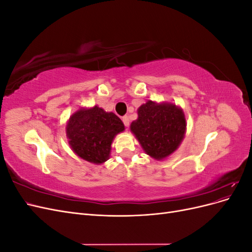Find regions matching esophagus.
I'll return each mask as SVG.
<instances>
[{"label":"esophagus","mask_w":252,"mask_h":252,"mask_svg":"<svg viewBox=\"0 0 252 252\" xmlns=\"http://www.w3.org/2000/svg\"><path fill=\"white\" fill-rule=\"evenodd\" d=\"M122 121H123V123H124V125H125L126 127L129 126V118H128L127 116H124L123 118H122Z\"/></svg>","instance_id":"obj_1"}]
</instances>
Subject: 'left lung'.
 <instances>
[{
	"mask_svg": "<svg viewBox=\"0 0 252 252\" xmlns=\"http://www.w3.org/2000/svg\"><path fill=\"white\" fill-rule=\"evenodd\" d=\"M186 118L179 106L169 102L147 101L138 109L130 131L145 154L162 161L179 148L186 133Z\"/></svg>",
	"mask_w": 252,
	"mask_h": 252,
	"instance_id": "obj_1",
	"label": "left lung"
}]
</instances>
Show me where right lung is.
Instances as JSON below:
<instances>
[{
  "label": "right lung",
  "instance_id": "right-lung-1",
  "mask_svg": "<svg viewBox=\"0 0 252 252\" xmlns=\"http://www.w3.org/2000/svg\"><path fill=\"white\" fill-rule=\"evenodd\" d=\"M125 126L113 112L98 106L82 107L71 114L66 124L68 144L84 161L101 165L110 157L111 144Z\"/></svg>",
  "mask_w": 252,
  "mask_h": 252
}]
</instances>
